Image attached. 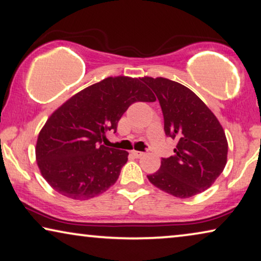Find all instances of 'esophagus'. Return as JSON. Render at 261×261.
<instances>
[{
	"label": "esophagus",
	"mask_w": 261,
	"mask_h": 261,
	"mask_svg": "<svg viewBox=\"0 0 261 261\" xmlns=\"http://www.w3.org/2000/svg\"><path fill=\"white\" fill-rule=\"evenodd\" d=\"M132 155H134L135 157H137V159H139V157H142L143 155H144V152L142 151H136V150H134V151H131Z\"/></svg>",
	"instance_id": "1"
}]
</instances>
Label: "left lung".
<instances>
[{
    "label": "left lung",
    "mask_w": 261,
    "mask_h": 261,
    "mask_svg": "<svg viewBox=\"0 0 261 261\" xmlns=\"http://www.w3.org/2000/svg\"><path fill=\"white\" fill-rule=\"evenodd\" d=\"M159 99L167 137L177 141L174 155L162 159L160 170L148 175L157 188L179 199L208 189L227 162L228 144L221 124L207 105L182 84L144 76Z\"/></svg>",
    "instance_id": "8db88e82"
}]
</instances>
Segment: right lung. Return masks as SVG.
Returning <instances> with one entry per match:
<instances>
[{"mask_svg":"<svg viewBox=\"0 0 261 261\" xmlns=\"http://www.w3.org/2000/svg\"><path fill=\"white\" fill-rule=\"evenodd\" d=\"M142 79L106 78L73 95L47 120L36 142V161L50 187L73 200L104 193L119 177L129 152L101 145L116 134L124 112L136 101H155Z\"/></svg>","mask_w":261,"mask_h":261,"instance_id":"obj_1","label":"right lung"}]
</instances>
